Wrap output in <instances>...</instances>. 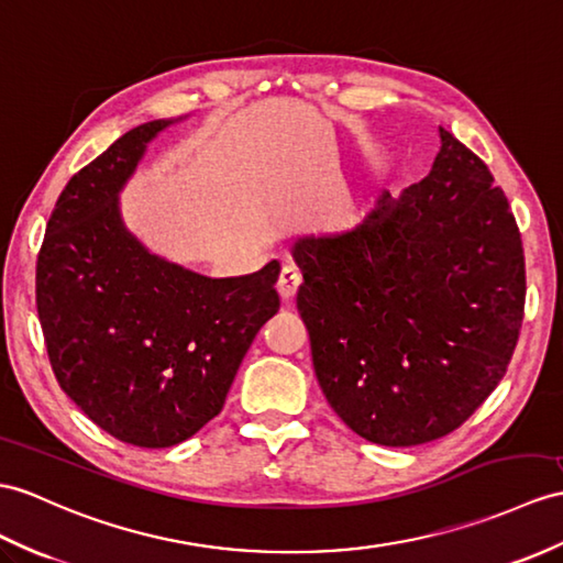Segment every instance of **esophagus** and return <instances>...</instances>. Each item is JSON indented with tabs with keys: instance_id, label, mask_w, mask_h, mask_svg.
Masks as SVG:
<instances>
[{
	"instance_id": "esophagus-1",
	"label": "esophagus",
	"mask_w": 563,
	"mask_h": 563,
	"mask_svg": "<svg viewBox=\"0 0 563 563\" xmlns=\"http://www.w3.org/2000/svg\"><path fill=\"white\" fill-rule=\"evenodd\" d=\"M300 282H303V272H300L296 265H284L279 272V282H277V291L282 294L284 300H291L298 291Z\"/></svg>"
}]
</instances>
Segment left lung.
Returning <instances> with one entry per match:
<instances>
[{
    "mask_svg": "<svg viewBox=\"0 0 563 563\" xmlns=\"http://www.w3.org/2000/svg\"><path fill=\"white\" fill-rule=\"evenodd\" d=\"M420 184L303 236L296 306L334 413L382 446L454 432L497 389L526 306L523 243L487 164L440 126Z\"/></svg>",
    "mask_w": 563,
    "mask_h": 563,
    "instance_id": "obj_1",
    "label": "left lung"
}]
</instances>
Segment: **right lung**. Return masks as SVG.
<instances>
[{
  "instance_id": "obj_1",
  "label": "right lung",
  "mask_w": 563,
  "mask_h": 563,
  "mask_svg": "<svg viewBox=\"0 0 563 563\" xmlns=\"http://www.w3.org/2000/svg\"><path fill=\"white\" fill-rule=\"evenodd\" d=\"M174 121L141 123L71 176L35 272L59 387L104 432L145 449L184 442L222 410L245 351L279 310L277 260L212 279L150 253L123 224L119 194Z\"/></svg>"
}]
</instances>
